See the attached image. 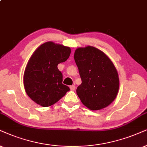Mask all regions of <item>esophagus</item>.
Here are the masks:
<instances>
[{"label":"esophagus","instance_id":"esophagus-1","mask_svg":"<svg viewBox=\"0 0 147 147\" xmlns=\"http://www.w3.org/2000/svg\"><path fill=\"white\" fill-rule=\"evenodd\" d=\"M70 90H71L72 91L75 90V85H70Z\"/></svg>","mask_w":147,"mask_h":147}]
</instances>
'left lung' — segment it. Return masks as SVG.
Listing matches in <instances>:
<instances>
[{
	"mask_svg": "<svg viewBox=\"0 0 147 147\" xmlns=\"http://www.w3.org/2000/svg\"><path fill=\"white\" fill-rule=\"evenodd\" d=\"M74 57L82 81L77 88L81 102L92 111L110 105L119 87V75L112 61L92 46L77 48Z\"/></svg>",
	"mask_w": 147,
	"mask_h": 147,
	"instance_id": "8db88e82",
	"label": "left lung"
}]
</instances>
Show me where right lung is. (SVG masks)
Here are the masks:
<instances>
[{
    "instance_id": "obj_1",
    "label": "right lung",
    "mask_w": 147,
    "mask_h": 147,
    "mask_svg": "<svg viewBox=\"0 0 147 147\" xmlns=\"http://www.w3.org/2000/svg\"><path fill=\"white\" fill-rule=\"evenodd\" d=\"M70 47L49 41L33 53L24 74V85L27 95L43 107L56 103L70 88L62 83L63 76L57 65L67 60Z\"/></svg>"
}]
</instances>
